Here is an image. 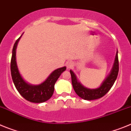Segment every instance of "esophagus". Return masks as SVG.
<instances>
[{
  "label": "esophagus",
  "instance_id": "esophagus-1",
  "mask_svg": "<svg viewBox=\"0 0 131 131\" xmlns=\"http://www.w3.org/2000/svg\"><path fill=\"white\" fill-rule=\"evenodd\" d=\"M74 66V63L72 62V61H68V62L66 63V66L68 69H71Z\"/></svg>",
  "mask_w": 131,
  "mask_h": 131
}]
</instances>
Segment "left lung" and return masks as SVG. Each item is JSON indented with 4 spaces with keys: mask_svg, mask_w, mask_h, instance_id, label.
I'll list each match as a JSON object with an SVG mask.
<instances>
[{
    "mask_svg": "<svg viewBox=\"0 0 131 131\" xmlns=\"http://www.w3.org/2000/svg\"><path fill=\"white\" fill-rule=\"evenodd\" d=\"M117 53V52L115 63L113 64V67L110 74L107 76L104 81L103 82L101 86L98 89H89L84 87L77 81V77L74 73L70 70L73 87L75 92L79 96L86 100H96L104 96L110 90L115 83L119 72V60H118Z\"/></svg>",
    "mask_w": 131,
    "mask_h": 131,
    "instance_id": "left-lung-1",
    "label": "left lung"
}]
</instances>
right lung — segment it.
Segmentation results:
<instances>
[{
  "mask_svg": "<svg viewBox=\"0 0 131 131\" xmlns=\"http://www.w3.org/2000/svg\"><path fill=\"white\" fill-rule=\"evenodd\" d=\"M20 37L16 40L14 45L10 62L11 75L14 85L19 93L25 100L33 103L46 102L52 96L54 91V84L61 73L66 70V68L63 67L54 70L45 81L39 85H31L27 83L20 75L16 62V49Z\"/></svg>",
  "mask_w": 131,
  "mask_h": 131,
  "instance_id": "1",
  "label": "right lung"
}]
</instances>
